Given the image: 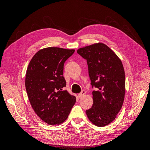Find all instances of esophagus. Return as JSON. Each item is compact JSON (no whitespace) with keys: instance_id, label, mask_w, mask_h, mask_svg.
<instances>
[{"instance_id":"obj_1","label":"esophagus","mask_w":150,"mask_h":150,"mask_svg":"<svg viewBox=\"0 0 150 150\" xmlns=\"http://www.w3.org/2000/svg\"><path fill=\"white\" fill-rule=\"evenodd\" d=\"M86 94V91L84 90H82L81 91V92L78 94V97L79 98H81V97H82L83 95H84Z\"/></svg>"}]
</instances>
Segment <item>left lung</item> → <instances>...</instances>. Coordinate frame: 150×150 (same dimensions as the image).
<instances>
[{
    "mask_svg": "<svg viewBox=\"0 0 150 150\" xmlns=\"http://www.w3.org/2000/svg\"><path fill=\"white\" fill-rule=\"evenodd\" d=\"M87 61L93 91V104L86 110L89 120L103 127L115 120L121 110L125 94L123 66L116 54L106 45L95 44L78 50Z\"/></svg>",
    "mask_w": 150,
    "mask_h": 150,
    "instance_id": "obj_1",
    "label": "left lung"
}]
</instances>
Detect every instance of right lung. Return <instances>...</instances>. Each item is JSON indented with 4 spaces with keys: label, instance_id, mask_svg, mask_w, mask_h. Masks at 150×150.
I'll list each match as a JSON object with an SVG mask.
<instances>
[{
    "label": "right lung",
    "instance_id": "1",
    "mask_svg": "<svg viewBox=\"0 0 150 150\" xmlns=\"http://www.w3.org/2000/svg\"><path fill=\"white\" fill-rule=\"evenodd\" d=\"M73 49L47 47L32 58L25 76V89L30 103L37 115L46 123L59 125L69 115L76 97L64 90V62Z\"/></svg>",
    "mask_w": 150,
    "mask_h": 150
}]
</instances>
